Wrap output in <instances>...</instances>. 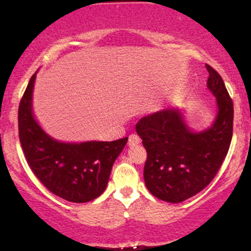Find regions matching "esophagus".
Returning a JSON list of instances; mask_svg holds the SVG:
<instances>
[{"instance_id": "esophagus-1", "label": "esophagus", "mask_w": 251, "mask_h": 251, "mask_svg": "<svg viewBox=\"0 0 251 251\" xmlns=\"http://www.w3.org/2000/svg\"><path fill=\"white\" fill-rule=\"evenodd\" d=\"M139 143H140L139 136L135 135V133H132V135L129 136V139H128V145L129 146H136V145H138Z\"/></svg>"}]
</instances>
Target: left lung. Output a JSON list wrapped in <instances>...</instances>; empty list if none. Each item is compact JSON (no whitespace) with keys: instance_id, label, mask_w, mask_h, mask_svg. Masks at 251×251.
I'll use <instances>...</instances> for the list:
<instances>
[{"instance_id":"obj_1","label":"left lung","mask_w":251,"mask_h":251,"mask_svg":"<svg viewBox=\"0 0 251 251\" xmlns=\"http://www.w3.org/2000/svg\"><path fill=\"white\" fill-rule=\"evenodd\" d=\"M207 87L216 98L211 126L195 131L183 109L167 107L144 116L136 131L143 139L147 160L145 185L154 197L179 203L209 185L221 168L233 133V101L221 75L209 65Z\"/></svg>"}]
</instances>
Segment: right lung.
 Segmentation results:
<instances>
[{
  "instance_id": "1",
  "label": "right lung",
  "mask_w": 251,
  "mask_h": 251,
  "mask_svg": "<svg viewBox=\"0 0 251 251\" xmlns=\"http://www.w3.org/2000/svg\"><path fill=\"white\" fill-rule=\"evenodd\" d=\"M36 73L30 77L18 111L19 139L27 162L57 197L75 203L94 200L107 186L113 164L128 137L114 142L66 143L48 135L33 112Z\"/></svg>"
}]
</instances>
